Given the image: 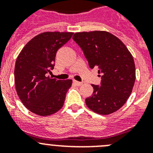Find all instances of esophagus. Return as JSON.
Here are the masks:
<instances>
[{
	"mask_svg": "<svg viewBox=\"0 0 153 153\" xmlns=\"http://www.w3.org/2000/svg\"><path fill=\"white\" fill-rule=\"evenodd\" d=\"M73 82H74V84H76V86H81V85H83V83H82V82H79V81L74 80V81H73Z\"/></svg>",
	"mask_w": 153,
	"mask_h": 153,
	"instance_id": "esophagus-1",
	"label": "esophagus"
}]
</instances>
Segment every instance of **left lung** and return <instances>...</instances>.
<instances>
[{"instance_id": "8db88e82", "label": "left lung", "mask_w": 153, "mask_h": 153, "mask_svg": "<svg viewBox=\"0 0 153 153\" xmlns=\"http://www.w3.org/2000/svg\"><path fill=\"white\" fill-rule=\"evenodd\" d=\"M83 50L91 69H98L100 86L92 84L93 93L86 104L94 113L109 115L123 106L136 80L131 53L118 37L107 31L78 32L73 36Z\"/></svg>"}]
</instances>
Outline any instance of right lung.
<instances>
[{"mask_svg": "<svg viewBox=\"0 0 153 153\" xmlns=\"http://www.w3.org/2000/svg\"><path fill=\"white\" fill-rule=\"evenodd\" d=\"M72 32H44L31 39L19 53L14 68L17 95L24 106L42 117L54 114L63 106L72 79L57 80L47 74L53 69L59 48Z\"/></svg>", "mask_w": 153, "mask_h": 153, "instance_id": "1", "label": "right lung"}]
</instances>
